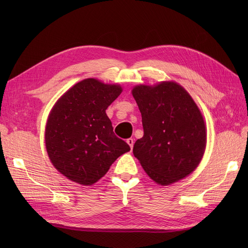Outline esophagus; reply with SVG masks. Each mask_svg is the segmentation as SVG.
I'll return each instance as SVG.
<instances>
[{"label": "esophagus", "mask_w": 248, "mask_h": 248, "mask_svg": "<svg viewBox=\"0 0 248 248\" xmlns=\"http://www.w3.org/2000/svg\"><path fill=\"white\" fill-rule=\"evenodd\" d=\"M126 142H127V144H128L129 145V147H130V149L132 150V148H133V144H134V140L133 139H127V140H126Z\"/></svg>", "instance_id": "34e87169"}]
</instances>
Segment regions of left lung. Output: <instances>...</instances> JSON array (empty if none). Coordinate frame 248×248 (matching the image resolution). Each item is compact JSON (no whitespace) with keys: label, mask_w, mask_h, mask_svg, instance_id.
I'll list each match as a JSON object with an SVG mask.
<instances>
[{"label":"left lung","mask_w":248,"mask_h":248,"mask_svg":"<svg viewBox=\"0 0 248 248\" xmlns=\"http://www.w3.org/2000/svg\"><path fill=\"white\" fill-rule=\"evenodd\" d=\"M131 93L144 128L133 155L147 175L161 186L189 176L207 145L205 120L190 94L174 80L137 85Z\"/></svg>","instance_id":"8db88e82"}]
</instances>
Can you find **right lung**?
<instances>
[{"label":"right lung","mask_w":248,"mask_h":248,"mask_svg":"<svg viewBox=\"0 0 248 248\" xmlns=\"http://www.w3.org/2000/svg\"><path fill=\"white\" fill-rule=\"evenodd\" d=\"M118 84L82 79L56 101L46 125L49 160L70 181L93 185L107 174L119 156L130 151L115 136L107 108L122 93Z\"/></svg>","instance_id":"obj_1"}]
</instances>
